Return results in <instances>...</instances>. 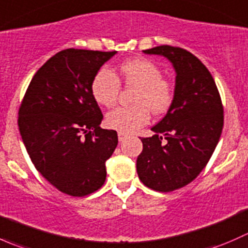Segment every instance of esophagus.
Masks as SVG:
<instances>
[{
  "label": "esophagus",
  "instance_id": "1",
  "mask_svg": "<svg viewBox=\"0 0 248 248\" xmlns=\"http://www.w3.org/2000/svg\"><path fill=\"white\" fill-rule=\"evenodd\" d=\"M117 137H119V141H124V140L128 138V134L124 133V132H119Z\"/></svg>",
  "mask_w": 248,
  "mask_h": 248
}]
</instances>
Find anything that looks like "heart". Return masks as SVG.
<instances>
[{
  "label": "heart",
  "instance_id": "b5f03b06",
  "mask_svg": "<svg viewBox=\"0 0 248 248\" xmlns=\"http://www.w3.org/2000/svg\"><path fill=\"white\" fill-rule=\"evenodd\" d=\"M127 86L136 87L133 107H120L107 115L108 127L124 133H131L150 120V110L162 114L172 101L171 85L162 78V71L156 63L144 57L128 60L120 67ZM93 98L103 107H112L120 91L119 78L109 68L97 72L91 85Z\"/></svg>",
  "mask_w": 248,
  "mask_h": 248
}]
</instances>
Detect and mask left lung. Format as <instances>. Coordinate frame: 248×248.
Listing matches in <instances>:
<instances>
[{"label": "left lung", "instance_id": "8db88e82", "mask_svg": "<svg viewBox=\"0 0 248 248\" xmlns=\"http://www.w3.org/2000/svg\"><path fill=\"white\" fill-rule=\"evenodd\" d=\"M142 52L166 57L176 77L166 116L152 127L151 138L141 139L137 171L145 186L170 192L193 181L207 164L223 128V107L214 78L193 54L170 46Z\"/></svg>", "mask_w": 248, "mask_h": 248}]
</instances>
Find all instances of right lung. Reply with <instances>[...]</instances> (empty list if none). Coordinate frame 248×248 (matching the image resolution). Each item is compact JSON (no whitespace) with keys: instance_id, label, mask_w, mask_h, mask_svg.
<instances>
[{"instance_id":"obj_1","label":"right lung","mask_w":248,"mask_h":248,"mask_svg":"<svg viewBox=\"0 0 248 248\" xmlns=\"http://www.w3.org/2000/svg\"><path fill=\"white\" fill-rule=\"evenodd\" d=\"M116 51L66 49L37 71L19 109V129L32 163L59 191L84 197L107 177L106 162L117 146L114 129L99 127L103 115L92 80Z\"/></svg>"}]
</instances>
